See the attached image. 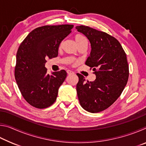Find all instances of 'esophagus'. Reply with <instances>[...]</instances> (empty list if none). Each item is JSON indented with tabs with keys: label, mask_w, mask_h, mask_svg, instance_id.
<instances>
[{
	"label": "esophagus",
	"mask_w": 146,
	"mask_h": 146,
	"mask_svg": "<svg viewBox=\"0 0 146 146\" xmlns=\"http://www.w3.org/2000/svg\"><path fill=\"white\" fill-rule=\"evenodd\" d=\"M67 73L68 75H71V74H73L74 72L73 71H71V70H67Z\"/></svg>",
	"instance_id": "obj_1"
}]
</instances>
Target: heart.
Masks as SVG:
<instances>
[{
	"label": "heart",
	"instance_id": "b5f03b06",
	"mask_svg": "<svg viewBox=\"0 0 146 146\" xmlns=\"http://www.w3.org/2000/svg\"><path fill=\"white\" fill-rule=\"evenodd\" d=\"M75 40L76 41V44H80V43H82V42L84 41H86V39L84 37V36L80 34H76V35L75 36Z\"/></svg>",
	"mask_w": 146,
	"mask_h": 146
}]
</instances>
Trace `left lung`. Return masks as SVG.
I'll return each instance as SVG.
<instances>
[{
    "mask_svg": "<svg viewBox=\"0 0 146 146\" xmlns=\"http://www.w3.org/2000/svg\"><path fill=\"white\" fill-rule=\"evenodd\" d=\"M88 38L91 47L86 61L95 71L96 79L86 80L77 73L76 92L80 106L90 113H98L111 106L127 84L129 77L126 54L117 39L105 32L85 26H76Z\"/></svg>",
    "mask_w": 146,
    "mask_h": 146,
    "instance_id": "8db88e82",
    "label": "left lung"
}]
</instances>
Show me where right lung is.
Wrapping results in <instances>:
<instances>
[{
	"label": "right lung",
	"instance_id": "add662e5",
	"mask_svg": "<svg viewBox=\"0 0 146 146\" xmlns=\"http://www.w3.org/2000/svg\"><path fill=\"white\" fill-rule=\"evenodd\" d=\"M73 25L44 26L33 29L21 44L17 53L15 77L26 102L38 109L55 102L58 88L65 80V70L47 73V58L58 56L59 45Z\"/></svg>",
	"mask_w": 146,
	"mask_h": 146
}]
</instances>
